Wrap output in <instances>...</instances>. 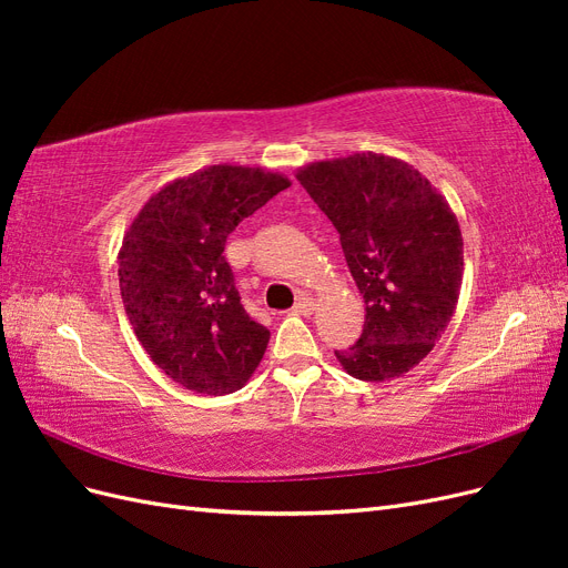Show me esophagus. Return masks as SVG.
Here are the masks:
<instances>
[{
    "label": "esophagus",
    "mask_w": 568,
    "mask_h": 568,
    "mask_svg": "<svg viewBox=\"0 0 568 568\" xmlns=\"http://www.w3.org/2000/svg\"><path fill=\"white\" fill-rule=\"evenodd\" d=\"M313 311H315V301L311 296H301L294 305V313H298V315H311Z\"/></svg>",
    "instance_id": "esophagus-1"
}]
</instances>
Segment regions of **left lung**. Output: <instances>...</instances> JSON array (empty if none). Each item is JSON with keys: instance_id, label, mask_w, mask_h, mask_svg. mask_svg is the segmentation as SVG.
Segmentation results:
<instances>
[{"instance_id": "8db88e82", "label": "left lung", "mask_w": 568, "mask_h": 568, "mask_svg": "<svg viewBox=\"0 0 568 568\" xmlns=\"http://www.w3.org/2000/svg\"><path fill=\"white\" fill-rule=\"evenodd\" d=\"M332 220L365 298L363 336L336 351L359 382H390L434 351L455 315L464 242L450 203L415 165L353 153L296 170Z\"/></svg>"}]
</instances>
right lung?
I'll return each mask as SVG.
<instances>
[{
  "instance_id": "add662e5",
  "label": "right lung",
  "mask_w": 568,
  "mask_h": 568,
  "mask_svg": "<svg viewBox=\"0 0 568 568\" xmlns=\"http://www.w3.org/2000/svg\"><path fill=\"white\" fill-rule=\"evenodd\" d=\"M291 186L248 165H209L168 182L123 236L120 296L149 357L203 395L242 388L261 365L270 332L244 311L225 242L244 217Z\"/></svg>"
}]
</instances>
